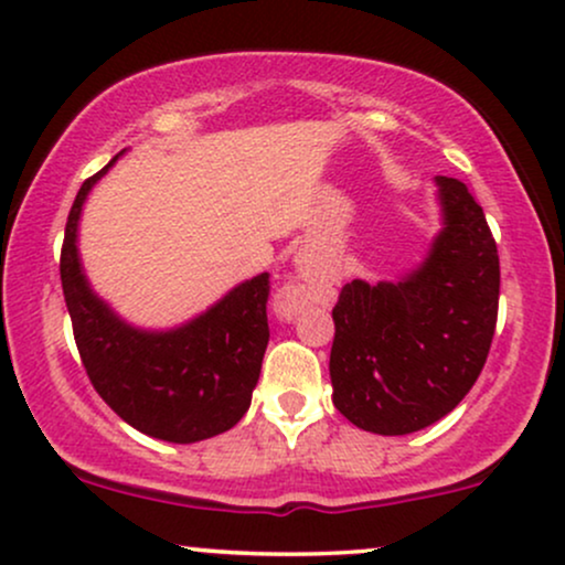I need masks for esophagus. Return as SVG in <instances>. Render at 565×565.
Wrapping results in <instances>:
<instances>
[{
  "instance_id": "obj_1",
  "label": "esophagus",
  "mask_w": 565,
  "mask_h": 565,
  "mask_svg": "<svg viewBox=\"0 0 565 565\" xmlns=\"http://www.w3.org/2000/svg\"><path fill=\"white\" fill-rule=\"evenodd\" d=\"M278 312H281L284 318L295 316V312H297V299H295V295H291V291H284L281 299H278Z\"/></svg>"
}]
</instances>
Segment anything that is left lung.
<instances>
[{"label":"left lung","mask_w":565,"mask_h":565,"mask_svg":"<svg viewBox=\"0 0 565 565\" xmlns=\"http://www.w3.org/2000/svg\"><path fill=\"white\" fill-rule=\"evenodd\" d=\"M435 184L443 226L425 260L398 281L354 278L333 307V404L367 433H417L454 412L495 333V239L467 184Z\"/></svg>","instance_id":"obj_1"}]
</instances>
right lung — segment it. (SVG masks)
<instances>
[{"label":"right lung","instance_id":"1","mask_svg":"<svg viewBox=\"0 0 565 565\" xmlns=\"http://www.w3.org/2000/svg\"><path fill=\"white\" fill-rule=\"evenodd\" d=\"M122 156V153H119ZM119 156L83 182L67 216L62 289L93 388L127 425L169 443H198L245 417L268 347V274L242 281L188 323L148 331L127 323L90 287L77 249L88 192Z\"/></svg>","mask_w":565,"mask_h":565}]
</instances>
